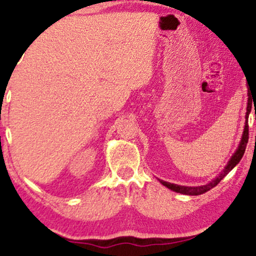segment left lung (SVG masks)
I'll use <instances>...</instances> for the list:
<instances>
[{"instance_id": "obj_1", "label": "left lung", "mask_w": 256, "mask_h": 256, "mask_svg": "<svg viewBox=\"0 0 256 256\" xmlns=\"http://www.w3.org/2000/svg\"><path fill=\"white\" fill-rule=\"evenodd\" d=\"M248 105H247V113H246V124H244V134H242V138H241V142L240 144H238V150L235 151V154H232L230 160L228 162V164L226 166L224 169L222 170V172L218 174L216 178H214L212 180V182H209L208 184H206V186H177V184H172V183H169V182H166V180H160V182L163 184V186H166V188H169V189L172 190V192H180V194H184V195H194V196H197V195H200V194H204L206 192H209L210 189H212V188L218 186V184L221 182V180L224 178V176H227V174L230 172V171L234 169L236 164H238V162L241 160V158L244 157V151H246V146H247V143H248V134H249V131H248V116L249 113H250V110H252V96H250V93H248Z\"/></svg>"}]
</instances>
